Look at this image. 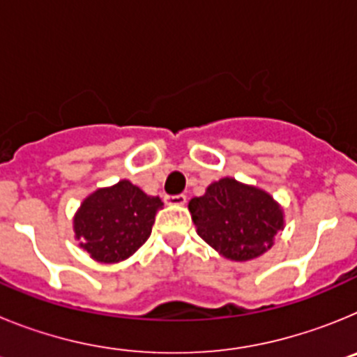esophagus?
<instances>
[{
  "label": "esophagus",
  "instance_id": "34e87169",
  "mask_svg": "<svg viewBox=\"0 0 357 357\" xmlns=\"http://www.w3.org/2000/svg\"><path fill=\"white\" fill-rule=\"evenodd\" d=\"M164 202H166L168 206H184L185 202H188V198H185V195H166V197H164Z\"/></svg>",
  "mask_w": 357,
  "mask_h": 357
}]
</instances>
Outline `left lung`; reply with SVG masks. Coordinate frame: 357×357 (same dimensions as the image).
Segmentation results:
<instances>
[{
  "instance_id": "8db88e82",
  "label": "left lung",
  "mask_w": 357,
  "mask_h": 357,
  "mask_svg": "<svg viewBox=\"0 0 357 357\" xmlns=\"http://www.w3.org/2000/svg\"><path fill=\"white\" fill-rule=\"evenodd\" d=\"M189 213L198 236L230 261L259 257L284 229V213L266 191L230 176L191 198Z\"/></svg>"
}]
</instances>
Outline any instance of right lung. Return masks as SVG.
<instances>
[{"mask_svg":"<svg viewBox=\"0 0 357 357\" xmlns=\"http://www.w3.org/2000/svg\"><path fill=\"white\" fill-rule=\"evenodd\" d=\"M162 206L159 197H150L130 181L96 189L73 218L75 238L98 263H119L150 238Z\"/></svg>","mask_w":357,"mask_h":357,"instance_id":"obj_1","label":"right lung"}]
</instances>
